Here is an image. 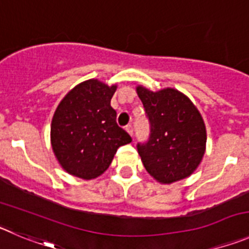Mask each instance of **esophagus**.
<instances>
[{"label":"esophagus","instance_id":"obj_1","mask_svg":"<svg viewBox=\"0 0 249 249\" xmlns=\"http://www.w3.org/2000/svg\"><path fill=\"white\" fill-rule=\"evenodd\" d=\"M126 131L128 132V133L131 134V136H133V126H132V124H127V126H126Z\"/></svg>","mask_w":249,"mask_h":249}]
</instances>
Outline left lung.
Segmentation results:
<instances>
[{"label":"left lung","mask_w":249,"mask_h":249,"mask_svg":"<svg viewBox=\"0 0 249 249\" xmlns=\"http://www.w3.org/2000/svg\"><path fill=\"white\" fill-rule=\"evenodd\" d=\"M137 93L149 122L148 140L137 143L145 170L163 184L193 174L206 144V129L199 111L174 89L153 92L138 86Z\"/></svg>","instance_id":"8db88e82"}]
</instances>
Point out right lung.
<instances>
[{"instance_id": "right-lung-1", "label": "right lung", "mask_w": 249, "mask_h": 249, "mask_svg": "<svg viewBox=\"0 0 249 249\" xmlns=\"http://www.w3.org/2000/svg\"><path fill=\"white\" fill-rule=\"evenodd\" d=\"M116 86L88 80L75 86L59 104L52 121V147L64 169L75 177L93 179L112 161L131 136L116 122L111 99Z\"/></svg>"}]
</instances>
